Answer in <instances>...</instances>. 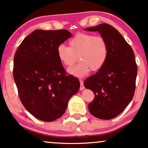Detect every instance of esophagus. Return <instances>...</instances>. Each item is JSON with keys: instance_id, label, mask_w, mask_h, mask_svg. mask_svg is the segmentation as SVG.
I'll list each match as a JSON object with an SVG mask.
<instances>
[{"instance_id": "obj_1", "label": "esophagus", "mask_w": 148, "mask_h": 148, "mask_svg": "<svg viewBox=\"0 0 148 148\" xmlns=\"http://www.w3.org/2000/svg\"><path fill=\"white\" fill-rule=\"evenodd\" d=\"M79 82H80V88H79V90L81 91L84 90V89H85V87L84 86V81L82 80V79H80Z\"/></svg>"}]
</instances>
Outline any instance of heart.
I'll return each instance as SVG.
<instances>
[{
  "label": "heart",
  "mask_w": 148,
  "mask_h": 148,
  "mask_svg": "<svg viewBox=\"0 0 148 148\" xmlns=\"http://www.w3.org/2000/svg\"><path fill=\"white\" fill-rule=\"evenodd\" d=\"M69 47L60 44L56 49L58 59L64 65L71 66L79 58L81 61L68 69L72 75L83 77L91 69L97 71L106 63L108 55V44L104 38L87 33H77L69 42Z\"/></svg>",
  "instance_id": "1"
}]
</instances>
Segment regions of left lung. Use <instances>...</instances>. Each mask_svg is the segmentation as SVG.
Returning a JSON list of instances; mask_svg holds the SVG:
<instances>
[{"instance_id":"1","label":"left lung","mask_w":148,"mask_h":148,"mask_svg":"<svg viewBox=\"0 0 148 148\" xmlns=\"http://www.w3.org/2000/svg\"><path fill=\"white\" fill-rule=\"evenodd\" d=\"M84 30L98 32L108 44L106 63L85 80L84 86L95 94L88 105L91 114L108 120L120 114L134 96L137 74L135 54L118 30L108 24L101 23Z\"/></svg>"}]
</instances>
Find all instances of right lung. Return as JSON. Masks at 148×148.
Wrapping results in <instances>:
<instances>
[{"label": "right lung", "mask_w": 148, "mask_h": 148, "mask_svg": "<svg viewBox=\"0 0 148 148\" xmlns=\"http://www.w3.org/2000/svg\"><path fill=\"white\" fill-rule=\"evenodd\" d=\"M72 37L66 29H36L20 44L14 56L13 78L24 107L39 120L50 122L65 112L79 90L77 78L66 75L56 49Z\"/></svg>", "instance_id": "1"}]
</instances>
